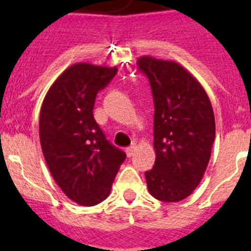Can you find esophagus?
<instances>
[{
  "label": "esophagus",
  "mask_w": 251,
  "mask_h": 251,
  "mask_svg": "<svg viewBox=\"0 0 251 251\" xmlns=\"http://www.w3.org/2000/svg\"><path fill=\"white\" fill-rule=\"evenodd\" d=\"M135 151H137V146L131 145V146H130V147H127V149H126V155H127V157L134 156V153H135Z\"/></svg>",
  "instance_id": "1"
}]
</instances>
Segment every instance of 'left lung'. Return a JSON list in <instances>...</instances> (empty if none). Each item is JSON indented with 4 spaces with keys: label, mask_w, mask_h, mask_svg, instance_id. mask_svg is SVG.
<instances>
[{
    "label": "left lung",
    "mask_w": 251,
    "mask_h": 251,
    "mask_svg": "<svg viewBox=\"0 0 251 251\" xmlns=\"http://www.w3.org/2000/svg\"><path fill=\"white\" fill-rule=\"evenodd\" d=\"M138 69L152 90L155 164L146 172L150 194L179 202L202 179L215 141V116L206 91L175 61L143 56Z\"/></svg>",
    "instance_id": "left-lung-1"
}]
</instances>
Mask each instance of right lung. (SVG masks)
Masks as SVG:
<instances>
[{
	"mask_svg": "<svg viewBox=\"0 0 251 251\" xmlns=\"http://www.w3.org/2000/svg\"><path fill=\"white\" fill-rule=\"evenodd\" d=\"M117 68L79 62L50 86L40 109V145L50 175L80 206L108 198L126 153L108 142L92 114L100 90Z\"/></svg>",
	"mask_w": 251,
	"mask_h": 251,
	"instance_id": "1",
	"label": "right lung"
}]
</instances>
